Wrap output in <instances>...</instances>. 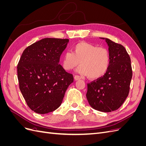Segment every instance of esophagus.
<instances>
[{
    "label": "esophagus",
    "mask_w": 146,
    "mask_h": 146,
    "mask_svg": "<svg viewBox=\"0 0 146 146\" xmlns=\"http://www.w3.org/2000/svg\"><path fill=\"white\" fill-rule=\"evenodd\" d=\"M82 78V77L80 76H74V79L76 80H80V79Z\"/></svg>",
    "instance_id": "obj_1"
}]
</instances>
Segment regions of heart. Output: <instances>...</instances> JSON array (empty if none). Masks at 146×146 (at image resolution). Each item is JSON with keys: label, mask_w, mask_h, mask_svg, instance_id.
<instances>
[{"label": "heart", "mask_w": 146, "mask_h": 146, "mask_svg": "<svg viewBox=\"0 0 146 146\" xmlns=\"http://www.w3.org/2000/svg\"><path fill=\"white\" fill-rule=\"evenodd\" d=\"M73 52H66L63 66L67 70H72L80 64L78 72L91 78H99L107 72L111 56L108 48L98 47L86 42H80L73 47Z\"/></svg>", "instance_id": "b5f03b06"}]
</instances>
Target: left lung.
Instances as JSON below:
<instances>
[{"instance_id":"8db88e82","label":"left lung","mask_w":146,"mask_h":146,"mask_svg":"<svg viewBox=\"0 0 146 146\" xmlns=\"http://www.w3.org/2000/svg\"><path fill=\"white\" fill-rule=\"evenodd\" d=\"M100 38L107 43L111 61L103 77L88 83L86 98L94 109L111 112L120 107L129 95L132 78L131 60L122 45Z\"/></svg>"}]
</instances>
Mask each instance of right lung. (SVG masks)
<instances>
[{
  "instance_id": "1",
  "label": "right lung",
  "mask_w": 146,
  "mask_h": 146,
  "mask_svg": "<svg viewBox=\"0 0 146 146\" xmlns=\"http://www.w3.org/2000/svg\"><path fill=\"white\" fill-rule=\"evenodd\" d=\"M68 39L47 38L28 46L17 64L19 88L29 108L46 114L61 105L73 75L59 64Z\"/></svg>"
}]
</instances>
